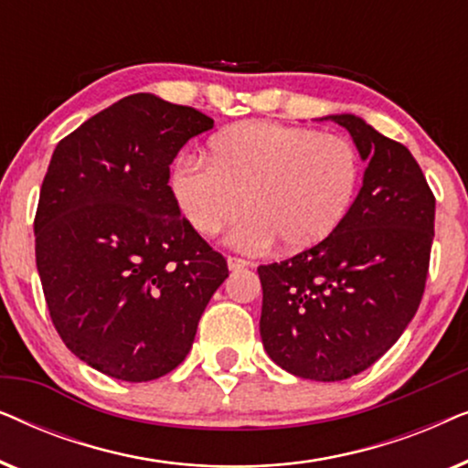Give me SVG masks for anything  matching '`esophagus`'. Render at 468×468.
Segmentation results:
<instances>
[{
  "label": "esophagus",
  "instance_id": "obj_1",
  "mask_svg": "<svg viewBox=\"0 0 468 468\" xmlns=\"http://www.w3.org/2000/svg\"><path fill=\"white\" fill-rule=\"evenodd\" d=\"M247 266H251L247 260H242V258H228V268H229V271H242V268H247Z\"/></svg>",
  "mask_w": 468,
  "mask_h": 468
}]
</instances>
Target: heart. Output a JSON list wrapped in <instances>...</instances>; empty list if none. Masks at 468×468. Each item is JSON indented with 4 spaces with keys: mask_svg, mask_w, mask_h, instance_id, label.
I'll return each instance as SVG.
<instances>
[{
    "mask_svg": "<svg viewBox=\"0 0 468 468\" xmlns=\"http://www.w3.org/2000/svg\"><path fill=\"white\" fill-rule=\"evenodd\" d=\"M207 158L187 155L172 172V196L197 234L213 239L242 215L232 245L247 251H304L347 219L360 157L347 138L306 127L249 121L210 138Z\"/></svg>",
    "mask_w": 468,
    "mask_h": 468,
    "instance_id": "1",
    "label": "heart"
}]
</instances>
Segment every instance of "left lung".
<instances>
[{
    "label": "left lung",
    "mask_w": 468,
    "mask_h": 468,
    "mask_svg": "<svg viewBox=\"0 0 468 468\" xmlns=\"http://www.w3.org/2000/svg\"><path fill=\"white\" fill-rule=\"evenodd\" d=\"M367 170L341 228L319 245L260 266V335L287 373L349 379L375 364L418 311L434 239V196L407 146L356 114H328Z\"/></svg>",
    "instance_id": "obj_1"
}]
</instances>
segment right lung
Wrapping results in <instances>:
<instances>
[{
  "instance_id": "1",
  "label": "right lung",
  "mask_w": 468,
  "mask_h": 468,
  "mask_svg": "<svg viewBox=\"0 0 468 468\" xmlns=\"http://www.w3.org/2000/svg\"><path fill=\"white\" fill-rule=\"evenodd\" d=\"M213 119L153 93L61 140L34 221L36 264L66 347L121 381L175 370L228 264L181 217L170 164Z\"/></svg>"
}]
</instances>
